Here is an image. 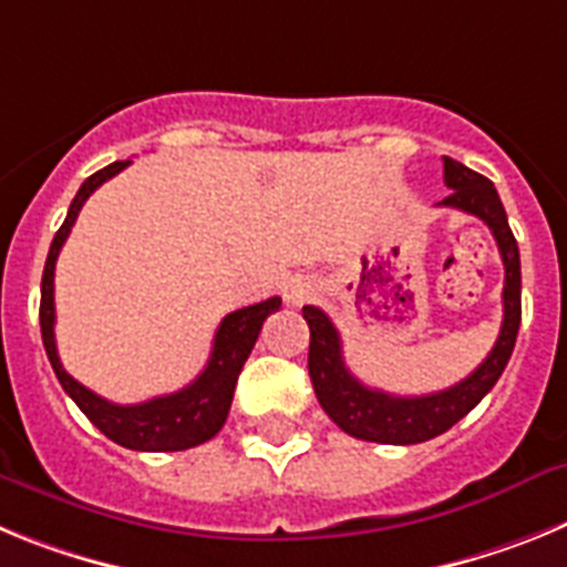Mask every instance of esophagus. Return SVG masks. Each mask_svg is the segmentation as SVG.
Instances as JSON below:
<instances>
[{
	"mask_svg": "<svg viewBox=\"0 0 567 567\" xmlns=\"http://www.w3.org/2000/svg\"><path fill=\"white\" fill-rule=\"evenodd\" d=\"M312 295H315L312 280L295 278L292 284H289V287H287V295H284V298H287L289 307H303V303H307V300L312 298Z\"/></svg>",
	"mask_w": 567,
	"mask_h": 567,
	"instance_id": "obj_1",
	"label": "esophagus"
}]
</instances>
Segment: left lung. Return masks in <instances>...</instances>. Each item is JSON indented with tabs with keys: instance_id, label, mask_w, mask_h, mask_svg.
Listing matches in <instances>:
<instances>
[{
	"instance_id": "8db88e82",
	"label": "left lung",
	"mask_w": 567,
	"mask_h": 567,
	"mask_svg": "<svg viewBox=\"0 0 567 567\" xmlns=\"http://www.w3.org/2000/svg\"><path fill=\"white\" fill-rule=\"evenodd\" d=\"M443 178L452 195L440 204L460 209V213L477 215L480 221L488 224L491 235L497 240L499 258H503L505 267L499 338L488 358L468 378L454 383L452 389L423 394V398H398V394H385L380 389H369V385L360 383L346 369L340 334L332 320L327 318V312H320L318 307H303V318L309 323V378H312L318 403L346 434L358 440L412 445L449 432L494 389L503 369L508 365L514 343H517L519 320H523V300H519L523 278H519L517 238L508 227L503 202L485 175L474 173L449 155L443 158Z\"/></svg>"
}]
</instances>
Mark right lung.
I'll return each mask as SVG.
<instances>
[{
    "mask_svg": "<svg viewBox=\"0 0 567 567\" xmlns=\"http://www.w3.org/2000/svg\"><path fill=\"white\" fill-rule=\"evenodd\" d=\"M130 162H113L110 167L99 169L79 187L76 198L70 204L68 218L53 235L50 244L48 260H44L42 272V303H39V323H42V343L48 352L50 365L56 372L59 383L64 392L73 398V403L87 414V420L96 425L104 437L113 443L133 449V452H184L193 445H202L213 440L221 432V425L227 423L229 405H233L235 383L238 374L247 363L249 352H252L255 340H258L264 320L280 309V298L260 300L252 307L235 309L221 320V327L215 332L213 352H209L204 372L184 385L182 392L164 394V398H153L147 403L135 405H118L110 400L99 398L96 392H90L87 385L70 378L64 372L62 360L56 352V334H53V323H56V307H53V272H56V258L62 252L64 240H68L70 229L76 224L79 209L84 207L90 195L96 193L107 178L122 173Z\"/></svg>",
    "mask_w": 567,
    "mask_h": 567,
    "instance_id": "add662e5",
    "label": "right lung"
}]
</instances>
